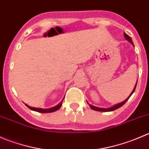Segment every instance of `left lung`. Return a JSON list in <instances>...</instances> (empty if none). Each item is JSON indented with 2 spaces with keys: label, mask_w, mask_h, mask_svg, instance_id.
<instances>
[{
  "label": "left lung",
  "mask_w": 149,
  "mask_h": 149,
  "mask_svg": "<svg viewBox=\"0 0 149 149\" xmlns=\"http://www.w3.org/2000/svg\"><path fill=\"white\" fill-rule=\"evenodd\" d=\"M124 36H125V39L127 40V41H129L130 43H131V44H132V45H133V47H134V44H133V42H132V38H131L130 37V36H128L127 34H126V33H124ZM137 82H138V81H137ZM137 82H136V84H135V87H134L133 90L132 91V92H131V94L129 95V97H128L127 98L126 100H124V101H122V102H119V103H117V104H116V105H113V106L110 107V108H100V107L94 106V105H91V104H89V102H87V101H86V102H87V103L89 104V107H90V108H92V110H94V111H101V112H109V111H114V110H116V109H117V108H120V107H122V105H123L124 104H125V102H126L128 100V99H129V98L130 97L131 95H132V94H133V92H135V88H136Z\"/></svg>",
  "instance_id": "8db88e82"
}]
</instances>
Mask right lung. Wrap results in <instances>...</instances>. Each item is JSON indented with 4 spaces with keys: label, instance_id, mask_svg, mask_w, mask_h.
<instances>
[{
    "label": "right lung",
    "instance_id": "right-lung-1",
    "mask_svg": "<svg viewBox=\"0 0 149 149\" xmlns=\"http://www.w3.org/2000/svg\"><path fill=\"white\" fill-rule=\"evenodd\" d=\"M63 100H64V99H63V100H62L61 102H60V103L57 104V105H55V106H54V107H52V108H34V107L29 106V105H27V104H25V105L27 107V108H30V110H32V111H36V112H39V113H52V112H54V111H57V110L60 109V107L62 106V104H63Z\"/></svg>",
    "mask_w": 149,
    "mask_h": 149
}]
</instances>
